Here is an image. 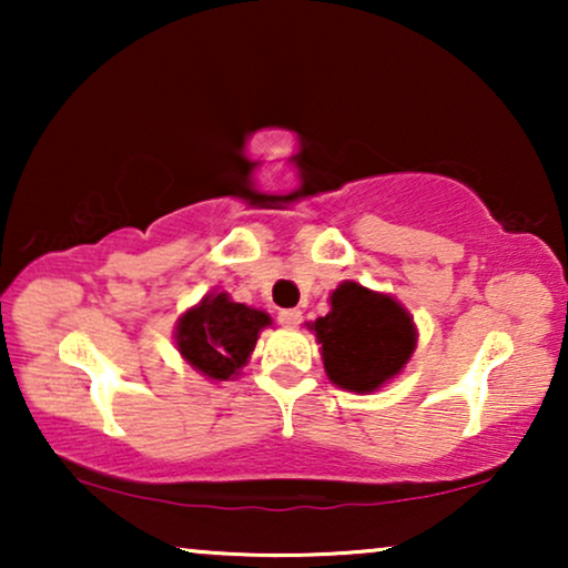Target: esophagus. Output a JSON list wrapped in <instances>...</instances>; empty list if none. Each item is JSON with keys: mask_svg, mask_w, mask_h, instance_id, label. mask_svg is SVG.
<instances>
[{"mask_svg": "<svg viewBox=\"0 0 568 568\" xmlns=\"http://www.w3.org/2000/svg\"><path fill=\"white\" fill-rule=\"evenodd\" d=\"M278 323H282L284 328H297V325L302 323V310H297V307L282 310V313H278Z\"/></svg>", "mask_w": 568, "mask_h": 568, "instance_id": "esophagus-1", "label": "esophagus"}]
</instances>
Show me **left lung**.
I'll use <instances>...</instances> for the list:
<instances>
[{"label":"left lung","mask_w":568,"mask_h":568,"mask_svg":"<svg viewBox=\"0 0 568 568\" xmlns=\"http://www.w3.org/2000/svg\"><path fill=\"white\" fill-rule=\"evenodd\" d=\"M328 315L307 323L321 344L325 375L346 393L369 395L398 377L416 352L414 317L393 294L341 282Z\"/></svg>","instance_id":"obj_1"}]
</instances>
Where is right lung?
I'll list each match as a JSON object with an SVG mask.
<instances>
[{"label":"right lung","mask_w":568,"mask_h":568,"mask_svg":"<svg viewBox=\"0 0 568 568\" xmlns=\"http://www.w3.org/2000/svg\"><path fill=\"white\" fill-rule=\"evenodd\" d=\"M274 325L268 313L212 290L175 323V348L199 375L224 383L251 359L261 331Z\"/></svg>","instance_id":"1"}]
</instances>
